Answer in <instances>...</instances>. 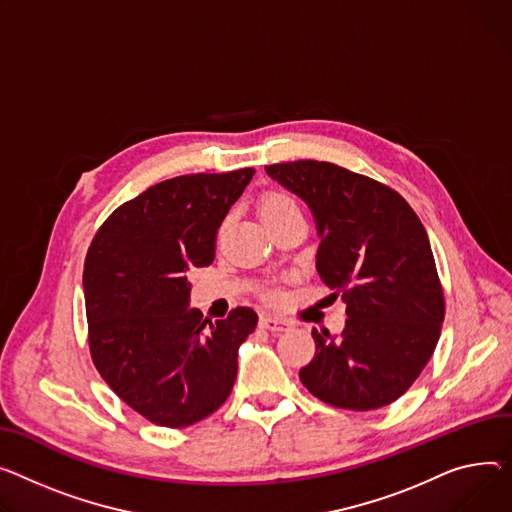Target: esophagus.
Segmentation results:
<instances>
[{"instance_id":"esophagus-1","label":"esophagus","mask_w":512,"mask_h":512,"mask_svg":"<svg viewBox=\"0 0 512 512\" xmlns=\"http://www.w3.org/2000/svg\"><path fill=\"white\" fill-rule=\"evenodd\" d=\"M259 327L280 333V331H286L290 325L286 321H282V319H276V317H261L259 319Z\"/></svg>"}]
</instances>
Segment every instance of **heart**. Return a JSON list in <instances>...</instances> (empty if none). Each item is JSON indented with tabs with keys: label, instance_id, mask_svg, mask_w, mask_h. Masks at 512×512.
<instances>
[{
	"label": "heart",
	"instance_id": "b5f03b06",
	"mask_svg": "<svg viewBox=\"0 0 512 512\" xmlns=\"http://www.w3.org/2000/svg\"><path fill=\"white\" fill-rule=\"evenodd\" d=\"M292 208H296V203H294L288 195L274 191V193H267V195L261 199V203H259V214H261V220H265V218L278 216V214H282V212H286V210H292Z\"/></svg>",
	"mask_w": 512,
	"mask_h": 512
}]
</instances>
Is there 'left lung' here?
Listing matches in <instances>:
<instances>
[{"label": "left lung", "instance_id": "8db88e82", "mask_svg": "<svg viewBox=\"0 0 512 512\" xmlns=\"http://www.w3.org/2000/svg\"><path fill=\"white\" fill-rule=\"evenodd\" d=\"M313 212L317 271L346 300L339 337L313 329L315 358L300 381L344 410H379L428 364L445 321V296L428 234L397 191L319 160L265 166Z\"/></svg>", "mask_w": 512, "mask_h": 512}]
</instances>
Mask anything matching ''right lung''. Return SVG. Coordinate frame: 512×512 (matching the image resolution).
Returning a JSON list of instances; mask_svg holds the SVG:
<instances>
[{"label": "right lung", "mask_w": 512, "mask_h": 512, "mask_svg": "<svg viewBox=\"0 0 512 512\" xmlns=\"http://www.w3.org/2000/svg\"><path fill=\"white\" fill-rule=\"evenodd\" d=\"M253 168L162 181L119 206L84 263L90 354L100 377L146 420L183 428L228 399L257 313L191 309L189 274L214 261L216 232Z\"/></svg>", "instance_id": "1"}]
</instances>
